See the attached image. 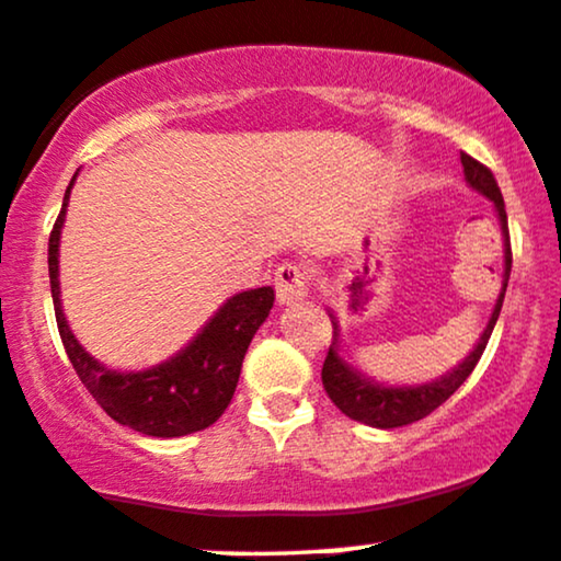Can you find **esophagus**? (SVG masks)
Listing matches in <instances>:
<instances>
[{"label":"esophagus","instance_id":"obj_1","mask_svg":"<svg viewBox=\"0 0 561 561\" xmlns=\"http://www.w3.org/2000/svg\"><path fill=\"white\" fill-rule=\"evenodd\" d=\"M276 298L282 306H295V302L308 298V272L298 263H282L274 276Z\"/></svg>","mask_w":561,"mask_h":561}]
</instances>
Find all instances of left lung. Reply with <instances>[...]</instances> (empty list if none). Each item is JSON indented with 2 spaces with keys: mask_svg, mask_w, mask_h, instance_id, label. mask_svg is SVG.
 Listing matches in <instances>:
<instances>
[{
  "mask_svg": "<svg viewBox=\"0 0 561 561\" xmlns=\"http://www.w3.org/2000/svg\"><path fill=\"white\" fill-rule=\"evenodd\" d=\"M465 182L478 195H483L485 201L494 204V211L499 216V227H502L504 238V274H502V293H499L496 306L491 310V319L485 323L483 334L478 336L476 347L465 355L462 363H457L455 368L447 370L444 376H438L434 381L426 383H410V387H391V383H381L370 379L368 374H363L360 368H355L353 363L347 360L345 353H342V336H340V321L329 310V319H332L334 327V340L332 347H329L327 360H323L321 368V381L327 394L332 397V402L342 410L347 417H353L357 423H366L370 428H400L410 426V423L421 421L428 413H434L438 404H444L455 394L457 389L462 387V381L473 374V368L481 360L485 345H489L491 332H494L499 310H502L504 293H507V282L512 272V251H510V229H507V211H504V198L502 191H499L494 174L485 170L481 161H476L468 153H460Z\"/></svg>",
  "mask_w": 561,
  "mask_h": 561,
  "instance_id": "8db88e82",
  "label": "left lung"
}]
</instances>
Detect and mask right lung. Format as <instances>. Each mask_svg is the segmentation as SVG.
I'll use <instances>...</instances> for the list:
<instances>
[{"mask_svg":"<svg viewBox=\"0 0 561 561\" xmlns=\"http://www.w3.org/2000/svg\"><path fill=\"white\" fill-rule=\"evenodd\" d=\"M78 172L65 191L62 211L49 238V282L59 336L91 397L106 415L138 434L157 438H178L204 431L219 421L234 387H238L242 357L248 353L253 334L268 319L274 306L272 287H255L232 295L204 323L198 334L180 353L144 370H114L96 360L72 334L62 310L59 289V240L70 204V191Z\"/></svg>","mask_w":561,"mask_h":561,"instance_id":"add662e5","label":"right lung"}]
</instances>
